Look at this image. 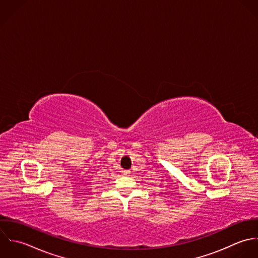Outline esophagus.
<instances>
[{"instance_id": "34e87169", "label": "esophagus", "mask_w": 258, "mask_h": 258, "mask_svg": "<svg viewBox=\"0 0 258 258\" xmlns=\"http://www.w3.org/2000/svg\"><path fill=\"white\" fill-rule=\"evenodd\" d=\"M131 172H130V170H124L123 171V174H125V175H128Z\"/></svg>"}]
</instances>
